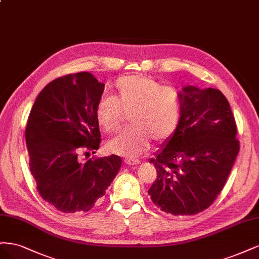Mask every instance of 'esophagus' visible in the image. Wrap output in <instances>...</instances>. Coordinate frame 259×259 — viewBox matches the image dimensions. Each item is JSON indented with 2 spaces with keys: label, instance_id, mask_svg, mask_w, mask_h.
<instances>
[{
  "label": "esophagus",
  "instance_id": "34e87169",
  "mask_svg": "<svg viewBox=\"0 0 259 259\" xmlns=\"http://www.w3.org/2000/svg\"><path fill=\"white\" fill-rule=\"evenodd\" d=\"M124 162H126L127 164H130V165H135V164H139L140 160L136 159V158H127V159L124 160Z\"/></svg>",
  "mask_w": 259,
  "mask_h": 259
}]
</instances>
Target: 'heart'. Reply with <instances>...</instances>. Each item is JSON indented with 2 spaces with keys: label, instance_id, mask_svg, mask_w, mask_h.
<instances>
[{
  "label": "heart",
  "instance_id": "obj_1",
  "mask_svg": "<svg viewBox=\"0 0 259 259\" xmlns=\"http://www.w3.org/2000/svg\"><path fill=\"white\" fill-rule=\"evenodd\" d=\"M122 113L129 114L130 128L107 142L111 152L137 157L145 153L151 140L162 142L178 126L181 99L177 90L162 86L146 75H128L116 80L113 98L103 96L96 105V118L105 132L121 126Z\"/></svg>",
  "mask_w": 259,
  "mask_h": 259
}]
</instances>
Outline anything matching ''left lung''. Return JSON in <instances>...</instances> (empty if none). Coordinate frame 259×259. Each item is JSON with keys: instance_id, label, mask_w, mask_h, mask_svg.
Here are the masks:
<instances>
[{"instance_id": "8db88e82", "label": "left lung", "mask_w": 259, "mask_h": 259, "mask_svg": "<svg viewBox=\"0 0 259 259\" xmlns=\"http://www.w3.org/2000/svg\"><path fill=\"white\" fill-rule=\"evenodd\" d=\"M181 118L173 136L152 158L157 179L152 201L172 215L202 212L226 184L240 149L228 100L214 88L180 91Z\"/></svg>"}]
</instances>
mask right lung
Returning a JSON list of instances; mask_svg holds the SVG:
<instances>
[{"label": "right lung", "instance_id": "right-lung-1", "mask_svg": "<svg viewBox=\"0 0 259 259\" xmlns=\"http://www.w3.org/2000/svg\"><path fill=\"white\" fill-rule=\"evenodd\" d=\"M103 90L91 73L68 74L44 87L29 115L31 174L40 197L63 213L94 207L121 165L117 155L81 160L100 147L96 105Z\"/></svg>", "mask_w": 259, "mask_h": 259}]
</instances>
